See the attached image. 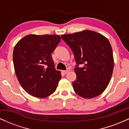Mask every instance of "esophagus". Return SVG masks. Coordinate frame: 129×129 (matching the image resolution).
<instances>
[{"label": "esophagus", "mask_w": 129, "mask_h": 129, "mask_svg": "<svg viewBox=\"0 0 129 129\" xmlns=\"http://www.w3.org/2000/svg\"><path fill=\"white\" fill-rule=\"evenodd\" d=\"M70 70L69 69H67L66 70H63L62 72H63V74H65V75H66L67 73H69V72H70Z\"/></svg>", "instance_id": "esophagus-1"}]
</instances>
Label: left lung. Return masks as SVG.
I'll return each mask as SVG.
<instances>
[{"label":"left lung","mask_w":129,"mask_h":129,"mask_svg":"<svg viewBox=\"0 0 129 129\" xmlns=\"http://www.w3.org/2000/svg\"><path fill=\"white\" fill-rule=\"evenodd\" d=\"M61 38L75 56V91L84 98L99 96L107 88L113 73V51L109 40L90 30L63 35Z\"/></svg>","instance_id":"left-lung-1"}]
</instances>
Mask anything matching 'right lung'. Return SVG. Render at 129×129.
<instances>
[{
	"label": "right lung",
	"instance_id": "add662e5",
	"mask_svg": "<svg viewBox=\"0 0 129 129\" xmlns=\"http://www.w3.org/2000/svg\"><path fill=\"white\" fill-rule=\"evenodd\" d=\"M59 35H29L17 42L13 63L22 88L33 96L44 98L55 91L61 79L51 53L60 42Z\"/></svg>",
	"mask_w": 129,
	"mask_h": 129
}]
</instances>
